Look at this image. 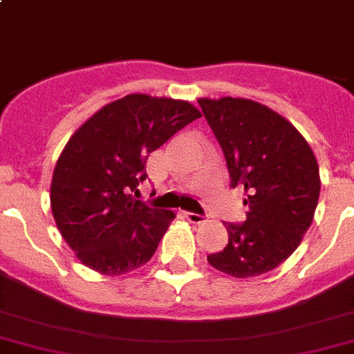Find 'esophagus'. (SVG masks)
<instances>
[{
	"label": "esophagus",
	"mask_w": 354,
	"mask_h": 354,
	"mask_svg": "<svg viewBox=\"0 0 354 354\" xmlns=\"http://www.w3.org/2000/svg\"><path fill=\"white\" fill-rule=\"evenodd\" d=\"M185 218L190 223H194V225H198V223L204 221V216L197 214V212H185Z\"/></svg>",
	"instance_id": "esophagus-1"
}]
</instances>
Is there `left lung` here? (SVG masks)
Masks as SVG:
<instances>
[{"mask_svg":"<svg viewBox=\"0 0 354 354\" xmlns=\"http://www.w3.org/2000/svg\"><path fill=\"white\" fill-rule=\"evenodd\" d=\"M228 166L243 190L247 219L225 223L228 243L207 261L235 279L275 270L299 247L320 197L317 157L279 112L247 98H198Z\"/></svg>","mask_w":354,"mask_h":354,"instance_id":"8db88e82","label":"left lung"}]
</instances>
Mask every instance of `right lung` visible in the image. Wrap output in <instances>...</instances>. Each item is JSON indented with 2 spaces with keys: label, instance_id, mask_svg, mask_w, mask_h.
Segmentation results:
<instances>
[{
  "label": "right lung",
  "instance_id": "add662e5",
  "mask_svg": "<svg viewBox=\"0 0 354 354\" xmlns=\"http://www.w3.org/2000/svg\"><path fill=\"white\" fill-rule=\"evenodd\" d=\"M201 115L187 100L131 93L68 138L50 202L58 232L84 266L119 277L150 261L176 214L138 201L147 159Z\"/></svg>",
  "mask_w": 354,
  "mask_h": 354
}]
</instances>
